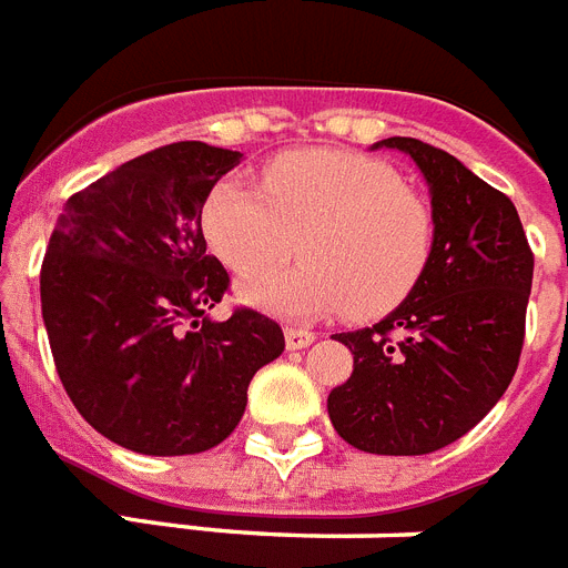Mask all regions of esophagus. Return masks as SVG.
Masks as SVG:
<instances>
[{
  "mask_svg": "<svg viewBox=\"0 0 568 568\" xmlns=\"http://www.w3.org/2000/svg\"><path fill=\"white\" fill-rule=\"evenodd\" d=\"M284 337H287V348L290 352H296V348H307L313 343V331L307 328H287L284 331Z\"/></svg>",
  "mask_w": 568,
  "mask_h": 568,
  "instance_id": "obj_1",
  "label": "esophagus"
}]
</instances>
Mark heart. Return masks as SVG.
<instances>
[{
    "instance_id": "1",
    "label": "heart",
    "mask_w": 568,
    "mask_h": 568,
    "mask_svg": "<svg viewBox=\"0 0 568 568\" xmlns=\"http://www.w3.org/2000/svg\"><path fill=\"white\" fill-rule=\"evenodd\" d=\"M261 189L216 181L202 205L207 246L243 281V298L287 316L381 320L428 272L437 222L393 166L357 152L305 149L270 161ZM303 243L298 244L297 240ZM303 248L298 271L263 276Z\"/></svg>"
}]
</instances>
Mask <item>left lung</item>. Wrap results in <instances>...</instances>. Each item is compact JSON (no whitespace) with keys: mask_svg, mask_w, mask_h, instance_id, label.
<instances>
[{"mask_svg":"<svg viewBox=\"0 0 568 568\" xmlns=\"http://www.w3.org/2000/svg\"><path fill=\"white\" fill-rule=\"evenodd\" d=\"M430 187L437 243L407 302L378 325L334 334L355 355L328 416L369 455H428L455 443L505 396L525 343L534 252L514 202L443 149L387 138Z\"/></svg>","mask_w":568,"mask_h":568,"instance_id":"obj_1","label":"left lung"}]
</instances>
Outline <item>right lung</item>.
Wrapping results in <instances>:
<instances>
[{
    "instance_id": "add662e5",
    "label": "right lung",
    "mask_w": 568,
    "mask_h": 568,
    "mask_svg": "<svg viewBox=\"0 0 568 568\" xmlns=\"http://www.w3.org/2000/svg\"><path fill=\"white\" fill-rule=\"evenodd\" d=\"M240 152L181 140L72 193L49 237L40 305L75 410L140 455H199L246 410L255 372L284 352L275 320L234 307L202 205Z\"/></svg>"
}]
</instances>
